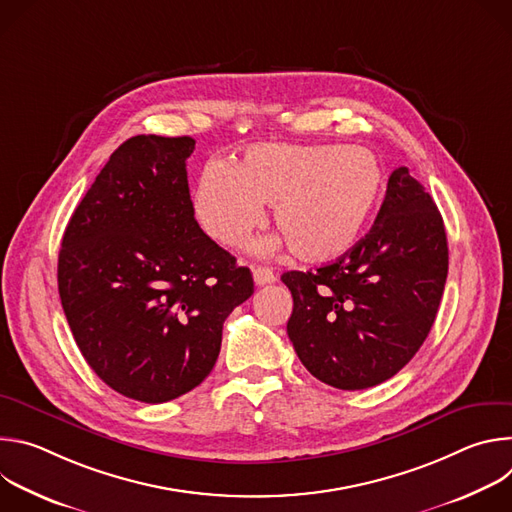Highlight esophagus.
<instances>
[{"label":"esophagus","instance_id":"esophagus-1","mask_svg":"<svg viewBox=\"0 0 512 512\" xmlns=\"http://www.w3.org/2000/svg\"><path fill=\"white\" fill-rule=\"evenodd\" d=\"M253 279H255V285H267V283H273L277 279V275L269 267L255 265L253 267Z\"/></svg>","mask_w":512,"mask_h":512}]
</instances>
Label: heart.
<instances>
[{"mask_svg": "<svg viewBox=\"0 0 512 512\" xmlns=\"http://www.w3.org/2000/svg\"><path fill=\"white\" fill-rule=\"evenodd\" d=\"M383 180L379 158L360 145L263 143L235 166L210 160L198 174L192 204L200 229L225 247L241 245L263 221V204H271L291 253L324 263L358 241Z\"/></svg>", "mask_w": 512, "mask_h": 512, "instance_id": "b5f03b06", "label": "heart"}]
</instances>
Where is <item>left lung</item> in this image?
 Returning <instances> with one entry per match:
<instances>
[{"label": "left lung", "mask_w": 512, "mask_h": 512, "mask_svg": "<svg viewBox=\"0 0 512 512\" xmlns=\"http://www.w3.org/2000/svg\"><path fill=\"white\" fill-rule=\"evenodd\" d=\"M448 277L442 214L405 166L389 176L375 225L350 251L316 271H287L294 298L287 336L322 383L375 387L427 338Z\"/></svg>", "instance_id": "8db88e82"}]
</instances>
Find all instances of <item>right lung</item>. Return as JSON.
Wrapping results in <instances>:
<instances>
[{
	"label": "right lung",
	"mask_w": 512,
	"mask_h": 512,
	"mask_svg": "<svg viewBox=\"0 0 512 512\" xmlns=\"http://www.w3.org/2000/svg\"><path fill=\"white\" fill-rule=\"evenodd\" d=\"M196 141H123L72 212L58 294L89 367L113 391L166 403L198 387L253 275L196 223L186 160Z\"/></svg>",
	"instance_id": "obj_1"
}]
</instances>
